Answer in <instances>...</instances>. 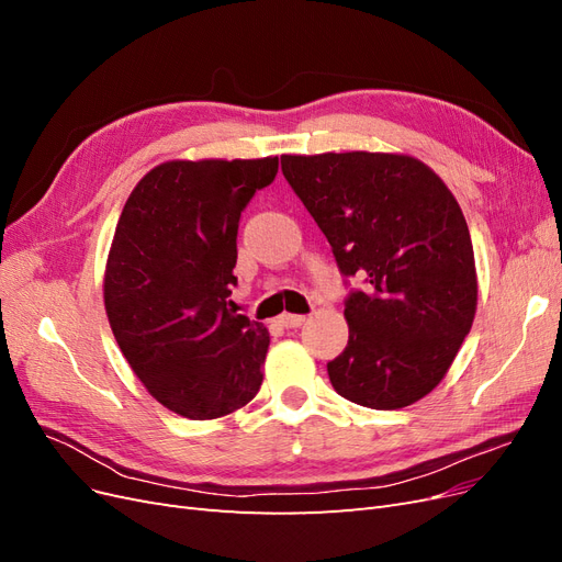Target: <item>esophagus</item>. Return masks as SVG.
I'll return each mask as SVG.
<instances>
[{
	"mask_svg": "<svg viewBox=\"0 0 562 562\" xmlns=\"http://www.w3.org/2000/svg\"><path fill=\"white\" fill-rule=\"evenodd\" d=\"M279 323L283 328H300L304 323V316L302 314H281Z\"/></svg>",
	"mask_w": 562,
	"mask_h": 562,
	"instance_id": "34e87169",
	"label": "esophagus"
}]
</instances>
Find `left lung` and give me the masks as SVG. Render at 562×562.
Wrapping results in <instances>:
<instances>
[{
  "mask_svg": "<svg viewBox=\"0 0 562 562\" xmlns=\"http://www.w3.org/2000/svg\"><path fill=\"white\" fill-rule=\"evenodd\" d=\"M333 248L349 342L328 363L339 396L405 407L446 378L471 330L479 283L462 209L429 166L403 155L281 157Z\"/></svg>",
  "mask_w": 562,
  "mask_h": 562,
  "instance_id": "8db88e82",
  "label": "left lung"
}]
</instances>
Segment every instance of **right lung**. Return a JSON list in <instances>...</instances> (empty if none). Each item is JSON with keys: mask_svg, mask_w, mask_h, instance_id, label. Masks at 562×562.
Segmentation results:
<instances>
[{"mask_svg": "<svg viewBox=\"0 0 562 562\" xmlns=\"http://www.w3.org/2000/svg\"><path fill=\"white\" fill-rule=\"evenodd\" d=\"M279 157L161 164L135 184L105 269L119 349L168 411L215 419L262 384L269 333L236 314V234Z\"/></svg>", "mask_w": 562, "mask_h": 562, "instance_id": "1", "label": "right lung"}]
</instances>
